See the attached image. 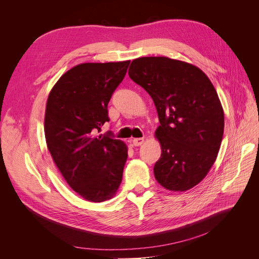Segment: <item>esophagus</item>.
I'll list each match as a JSON object with an SVG mask.
<instances>
[{
    "instance_id": "obj_1",
    "label": "esophagus",
    "mask_w": 259,
    "mask_h": 259,
    "mask_svg": "<svg viewBox=\"0 0 259 259\" xmlns=\"http://www.w3.org/2000/svg\"><path fill=\"white\" fill-rule=\"evenodd\" d=\"M132 142H133V145L137 147V146L143 145L145 140H144V138H134V139L132 140Z\"/></svg>"
}]
</instances>
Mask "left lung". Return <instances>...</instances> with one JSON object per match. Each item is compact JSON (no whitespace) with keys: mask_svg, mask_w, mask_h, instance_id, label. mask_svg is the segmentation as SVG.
I'll use <instances>...</instances> for the list:
<instances>
[{"mask_svg":"<svg viewBox=\"0 0 259 259\" xmlns=\"http://www.w3.org/2000/svg\"><path fill=\"white\" fill-rule=\"evenodd\" d=\"M128 75L158 111L156 182L171 191L191 189L213 166L224 135V110L213 84L198 67L167 57L133 60Z\"/></svg>","mask_w":259,"mask_h":259,"instance_id":"8db88e82","label":"left lung"}]
</instances>
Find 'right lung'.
Instances as JSON below:
<instances>
[{"label": "right lung", "instance_id": "right-lung-1", "mask_svg": "<svg viewBox=\"0 0 259 259\" xmlns=\"http://www.w3.org/2000/svg\"><path fill=\"white\" fill-rule=\"evenodd\" d=\"M130 61L81 64L62 74L50 93L45 138L68 185L91 202L111 199L122 182L127 147L112 132L95 136L109 122L108 104Z\"/></svg>", "mask_w": 259, "mask_h": 259}]
</instances>
